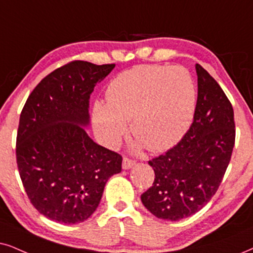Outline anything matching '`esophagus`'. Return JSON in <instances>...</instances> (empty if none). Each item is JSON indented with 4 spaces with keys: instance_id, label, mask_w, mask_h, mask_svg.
Masks as SVG:
<instances>
[{
    "instance_id": "esophagus-1",
    "label": "esophagus",
    "mask_w": 253,
    "mask_h": 253,
    "mask_svg": "<svg viewBox=\"0 0 253 253\" xmlns=\"http://www.w3.org/2000/svg\"><path fill=\"white\" fill-rule=\"evenodd\" d=\"M134 164H135V161H134V160L127 158V156H125L124 160H123V168L124 169H129V168L133 167Z\"/></svg>"
}]
</instances>
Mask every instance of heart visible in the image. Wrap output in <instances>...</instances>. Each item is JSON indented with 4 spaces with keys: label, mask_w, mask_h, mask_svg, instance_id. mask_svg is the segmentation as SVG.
I'll use <instances>...</instances> for the list:
<instances>
[{
    "label": "heart",
    "mask_w": 253,
    "mask_h": 253,
    "mask_svg": "<svg viewBox=\"0 0 253 253\" xmlns=\"http://www.w3.org/2000/svg\"><path fill=\"white\" fill-rule=\"evenodd\" d=\"M107 103L95 101L93 125L105 145L117 146L127 130L152 152L180 141L193 123L196 87L181 66L137 65L112 79Z\"/></svg>",
    "instance_id": "b5f03b06"
}]
</instances>
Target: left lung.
Wrapping results in <instances>:
<instances>
[{"instance_id": "1", "label": "left lung", "mask_w": 253, "mask_h": 253, "mask_svg": "<svg viewBox=\"0 0 253 253\" xmlns=\"http://www.w3.org/2000/svg\"><path fill=\"white\" fill-rule=\"evenodd\" d=\"M196 72L197 103L190 128L176 146L148 161L155 178L141 201L153 215L165 220L187 218L211 200L235 146L231 103L200 64Z\"/></svg>"}]
</instances>
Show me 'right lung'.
I'll list each match as a JSON object with an SVG mask.
<instances>
[{
    "label": "right lung",
    "instance_id": "obj_1",
    "mask_svg": "<svg viewBox=\"0 0 253 253\" xmlns=\"http://www.w3.org/2000/svg\"><path fill=\"white\" fill-rule=\"evenodd\" d=\"M116 64L72 60L40 82L21 112L16 161L28 198L42 215L64 224L95 211L123 156L89 139L88 100Z\"/></svg>",
    "mask_w": 253,
    "mask_h": 253
}]
</instances>
